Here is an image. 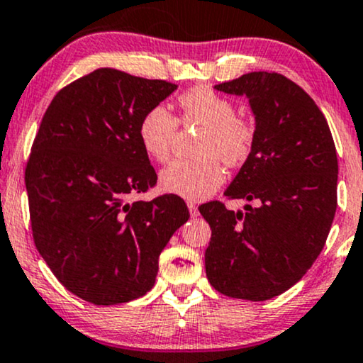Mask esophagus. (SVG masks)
I'll use <instances>...</instances> for the list:
<instances>
[{
  "label": "esophagus",
  "instance_id": "1",
  "mask_svg": "<svg viewBox=\"0 0 363 363\" xmlns=\"http://www.w3.org/2000/svg\"><path fill=\"white\" fill-rule=\"evenodd\" d=\"M187 208H189V213H191V216H198V215H199L198 206H196L193 201H187Z\"/></svg>",
  "mask_w": 363,
  "mask_h": 363
}]
</instances>
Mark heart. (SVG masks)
<instances>
[{"label":"heart","instance_id":"obj_1","mask_svg":"<svg viewBox=\"0 0 363 363\" xmlns=\"http://www.w3.org/2000/svg\"><path fill=\"white\" fill-rule=\"evenodd\" d=\"M179 119L164 106H153L141 116L138 138L145 153L165 162L176 140L179 123L199 124L203 131L196 141V158H177L160 172L162 189L181 198L199 201L223 184L227 165H240L251 157L257 138L252 118L237 114L232 99L208 85H198L177 97Z\"/></svg>","mask_w":363,"mask_h":363}]
</instances>
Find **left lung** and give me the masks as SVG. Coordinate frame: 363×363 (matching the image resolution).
Wrapping results in <instances>:
<instances>
[{
	"label": "left lung",
	"mask_w": 363,
	"mask_h": 363,
	"mask_svg": "<svg viewBox=\"0 0 363 363\" xmlns=\"http://www.w3.org/2000/svg\"><path fill=\"white\" fill-rule=\"evenodd\" d=\"M215 89L247 95L256 116V145L225 196L257 206H199L211 227L206 277L227 297L268 301L301 280L326 244L338 205L335 141L309 94L280 73H247Z\"/></svg>",
	"instance_id": "left-lung-1"
}]
</instances>
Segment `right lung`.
<instances>
[{
	"label": "right lung",
	"mask_w": 363,
	"mask_h": 363,
	"mask_svg": "<svg viewBox=\"0 0 363 363\" xmlns=\"http://www.w3.org/2000/svg\"><path fill=\"white\" fill-rule=\"evenodd\" d=\"M176 83L99 68L56 94L25 167L32 237L54 277L95 306L143 297L189 218L184 199L133 201L157 184L138 123Z\"/></svg>",
	"instance_id": "right-lung-1"
}]
</instances>
